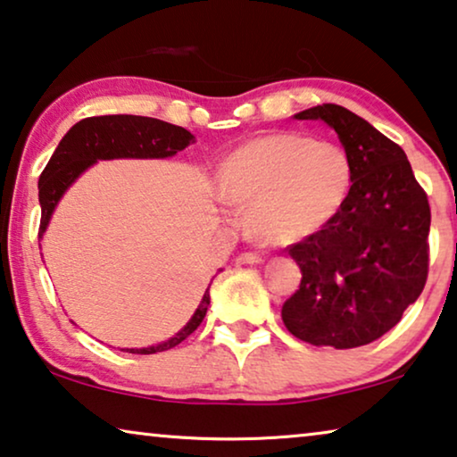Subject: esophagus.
Instances as JSON below:
<instances>
[{
  "label": "esophagus",
  "mask_w": 457,
  "mask_h": 457,
  "mask_svg": "<svg viewBox=\"0 0 457 457\" xmlns=\"http://www.w3.org/2000/svg\"><path fill=\"white\" fill-rule=\"evenodd\" d=\"M262 261L264 258L261 254H256V252H244V254L236 258V262H240V264H261Z\"/></svg>",
  "instance_id": "esophagus-1"
}]
</instances>
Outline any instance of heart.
<instances>
[{"mask_svg":"<svg viewBox=\"0 0 457 457\" xmlns=\"http://www.w3.org/2000/svg\"><path fill=\"white\" fill-rule=\"evenodd\" d=\"M355 168L335 141L264 133L234 149L215 172L223 203L248 209L252 234L294 244L328 226L349 199Z\"/></svg>","mask_w":457,"mask_h":457,"instance_id":"heart-1","label":"heart"}]
</instances>
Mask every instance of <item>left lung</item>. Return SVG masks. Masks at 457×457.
<instances>
[{
    "mask_svg": "<svg viewBox=\"0 0 457 457\" xmlns=\"http://www.w3.org/2000/svg\"><path fill=\"white\" fill-rule=\"evenodd\" d=\"M295 119L335 129L355 179L335 220L289 246L302 283L281 318L305 343L355 349L394 328L423 291L431 209L403 147L365 119L338 104L308 108Z\"/></svg>",
    "mask_w": 457,
    "mask_h": 457,
    "instance_id": "1",
    "label": "left lung"
}]
</instances>
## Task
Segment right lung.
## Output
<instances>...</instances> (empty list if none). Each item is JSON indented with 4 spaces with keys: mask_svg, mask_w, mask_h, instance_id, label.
Wrapping results in <instances>:
<instances>
[{
    "mask_svg": "<svg viewBox=\"0 0 457 457\" xmlns=\"http://www.w3.org/2000/svg\"><path fill=\"white\" fill-rule=\"evenodd\" d=\"M195 141V135L187 129L170 125L160 119L135 117V114H106V117H90L73 125L65 137L59 141L49 163L38 179V203H40V228L38 237L49 228L54 207L59 205L65 190L76 182L87 168L98 160L119 158H172ZM211 295L209 287L203 295L199 308L172 338L147 349H122L135 355H154L180 345L187 337L199 328L207 314Z\"/></svg>",
    "mask_w": 457,
    "mask_h": 457,
    "instance_id": "right-lung-1",
    "label": "right lung"
}]
</instances>
